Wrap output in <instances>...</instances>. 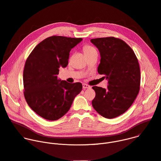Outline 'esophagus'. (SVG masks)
I'll list each match as a JSON object with an SVG mask.
<instances>
[{"mask_svg": "<svg viewBox=\"0 0 161 161\" xmlns=\"http://www.w3.org/2000/svg\"><path fill=\"white\" fill-rule=\"evenodd\" d=\"M90 88V86L89 85H86V84H85V83L83 84V89Z\"/></svg>", "mask_w": 161, "mask_h": 161, "instance_id": "esophagus-1", "label": "esophagus"}]
</instances>
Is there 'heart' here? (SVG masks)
I'll list each match as a JSON object with an SVG mask.
<instances>
[{"instance_id":"obj_1","label":"heart","mask_w":161,"mask_h":161,"mask_svg":"<svg viewBox=\"0 0 161 161\" xmlns=\"http://www.w3.org/2000/svg\"><path fill=\"white\" fill-rule=\"evenodd\" d=\"M83 52H84L85 55H89L94 52H96V50L94 47H91V46L85 45L83 47Z\"/></svg>"}]
</instances>
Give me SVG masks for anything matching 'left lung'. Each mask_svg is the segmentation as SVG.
<instances>
[{
    "label": "left lung",
    "instance_id": "1",
    "mask_svg": "<svg viewBox=\"0 0 161 161\" xmlns=\"http://www.w3.org/2000/svg\"><path fill=\"white\" fill-rule=\"evenodd\" d=\"M99 50L101 60L97 71L108 80L106 88L94 86L95 110L106 119L125 113L140 91V69L134 52L124 41L113 37L92 39Z\"/></svg>",
    "mask_w": 161,
    "mask_h": 161
}]
</instances>
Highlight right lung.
Masks as SVG:
<instances>
[{
  "label": "right lung",
  "instance_id": "1",
  "mask_svg": "<svg viewBox=\"0 0 161 161\" xmlns=\"http://www.w3.org/2000/svg\"><path fill=\"white\" fill-rule=\"evenodd\" d=\"M82 38L52 36L39 43L26 60L24 96L31 108L44 119L57 120L69 110L82 90L81 83L58 79L59 68L68 64L69 52Z\"/></svg>",
  "mask_w": 161,
  "mask_h": 161
}]
</instances>
